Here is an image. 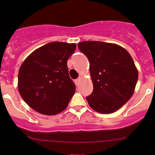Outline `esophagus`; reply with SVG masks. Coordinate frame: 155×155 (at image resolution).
Here are the masks:
<instances>
[{
    "mask_svg": "<svg viewBox=\"0 0 155 155\" xmlns=\"http://www.w3.org/2000/svg\"><path fill=\"white\" fill-rule=\"evenodd\" d=\"M79 81H80V79H79H79H76L74 80V83H75V84H76V86L79 85Z\"/></svg>",
    "mask_w": 155,
    "mask_h": 155,
    "instance_id": "1",
    "label": "esophagus"
}]
</instances>
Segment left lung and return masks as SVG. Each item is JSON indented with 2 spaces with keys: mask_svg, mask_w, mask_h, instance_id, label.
Segmentation results:
<instances>
[{
  "mask_svg": "<svg viewBox=\"0 0 155 155\" xmlns=\"http://www.w3.org/2000/svg\"><path fill=\"white\" fill-rule=\"evenodd\" d=\"M79 50L87 56L94 89L86 97L92 109L110 114L120 109L134 94L138 71L128 51L114 44L82 41Z\"/></svg>",
  "mask_w": 155,
  "mask_h": 155,
  "instance_id": "left-lung-1",
  "label": "left lung"
}]
</instances>
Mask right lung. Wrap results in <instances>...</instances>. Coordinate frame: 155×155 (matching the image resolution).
I'll return each mask as SVG.
<instances>
[{
	"label": "right lung",
	"instance_id": "add662e5",
	"mask_svg": "<svg viewBox=\"0 0 155 155\" xmlns=\"http://www.w3.org/2000/svg\"><path fill=\"white\" fill-rule=\"evenodd\" d=\"M76 47V44L48 43L34 51L21 64L18 88L25 102L35 111L55 115L67 107L76 91L67 61Z\"/></svg>",
	"mask_w": 155,
	"mask_h": 155
}]
</instances>
